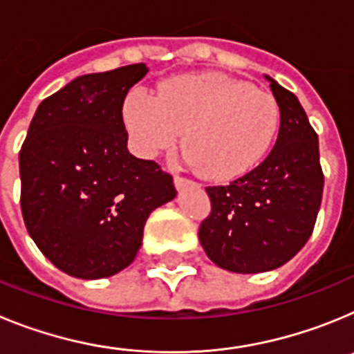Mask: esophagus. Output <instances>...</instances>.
Returning a JSON list of instances; mask_svg holds the SVG:
<instances>
[{
    "instance_id": "esophagus-1",
    "label": "esophagus",
    "mask_w": 354,
    "mask_h": 354,
    "mask_svg": "<svg viewBox=\"0 0 354 354\" xmlns=\"http://www.w3.org/2000/svg\"><path fill=\"white\" fill-rule=\"evenodd\" d=\"M174 184H175V187L179 189V192L187 186H196V183H193V180H189V179H184V177H175Z\"/></svg>"
}]
</instances>
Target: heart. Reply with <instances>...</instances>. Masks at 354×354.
Returning <instances> with one entry per match:
<instances>
[{
  "mask_svg": "<svg viewBox=\"0 0 354 354\" xmlns=\"http://www.w3.org/2000/svg\"><path fill=\"white\" fill-rule=\"evenodd\" d=\"M122 118L133 150L152 159L179 140L183 159L212 180H234L264 159L277 138L280 106L266 90L218 72L171 77L158 92L127 93Z\"/></svg>",
  "mask_w": 354,
  "mask_h": 354,
  "instance_id": "heart-1",
  "label": "heart"
}]
</instances>
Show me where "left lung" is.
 <instances>
[{"mask_svg": "<svg viewBox=\"0 0 354 354\" xmlns=\"http://www.w3.org/2000/svg\"><path fill=\"white\" fill-rule=\"evenodd\" d=\"M264 77L280 106L273 150L228 186L205 187L211 214L200 225V245L232 273H264L289 262L310 237L323 198L317 134L298 97Z\"/></svg>", "mask_w": 354, "mask_h": 354, "instance_id": "1", "label": "left lung"}]
</instances>
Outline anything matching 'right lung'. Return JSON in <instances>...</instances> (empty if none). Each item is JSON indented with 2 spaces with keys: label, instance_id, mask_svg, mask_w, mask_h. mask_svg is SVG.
Returning <instances> with one entry per match:
<instances>
[{
  "label": "right lung",
  "instance_id": "right-lung-1",
  "mask_svg": "<svg viewBox=\"0 0 354 354\" xmlns=\"http://www.w3.org/2000/svg\"><path fill=\"white\" fill-rule=\"evenodd\" d=\"M145 64L72 80L37 108L19 152L21 211L53 264L83 280L113 277L142 246L174 179L127 150L122 106Z\"/></svg>",
  "mask_w": 354,
  "mask_h": 354
}]
</instances>
